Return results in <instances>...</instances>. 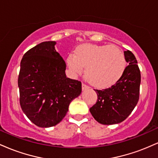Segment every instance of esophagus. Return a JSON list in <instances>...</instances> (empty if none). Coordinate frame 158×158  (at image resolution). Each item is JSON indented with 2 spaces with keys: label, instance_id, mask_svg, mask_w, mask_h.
<instances>
[{
  "label": "esophagus",
  "instance_id": "obj_1",
  "mask_svg": "<svg viewBox=\"0 0 158 158\" xmlns=\"http://www.w3.org/2000/svg\"><path fill=\"white\" fill-rule=\"evenodd\" d=\"M81 88H82V90H88V88H89V87H88V85L83 84L82 83V85H81Z\"/></svg>",
  "mask_w": 158,
  "mask_h": 158
}]
</instances>
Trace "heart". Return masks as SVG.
Wrapping results in <instances>:
<instances>
[{
	"mask_svg": "<svg viewBox=\"0 0 158 158\" xmlns=\"http://www.w3.org/2000/svg\"><path fill=\"white\" fill-rule=\"evenodd\" d=\"M67 64L74 75H80L85 68V76L95 86L106 88L117 82L124 73L126 61L124 53L113 45L85 44L70 54Z\"/></svg>",
	"mask_w": 158,
	"mask_h": 158,
	"instance_id": "obj_1",
	"label": "heart"
}]
</instances>
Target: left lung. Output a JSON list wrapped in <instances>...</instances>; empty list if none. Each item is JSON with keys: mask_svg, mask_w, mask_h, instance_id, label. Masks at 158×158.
Returning <instances> with one entry per match:
<instances>
[{"mask_svg": "<svg viewBox=\"0 0 158 158\" xmlns=\"http://www.w3.org/2000/svg\"><path fill=\"white\" fill-rule=\"evenodd\" d=\"M128 66L117 82L109 88L95 90L97 102L90 112L98 123L103 125L118 124L125 120L139 100L140 71L135 55L124 51Z\"/></svg>", "mask_w": 158, "mask_h": 158, "instance_id": "left-lung-1", "label": "left lung"}]
</instances>
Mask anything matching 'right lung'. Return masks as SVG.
<instances>
[{"label":"right lung","mask_w":158,"mask_h":158,"mask_svg":"<svg viewBox=\"0 0 158 158\" xmlns=\"http://www.w3.org/2000/svg\"><path fill=\"white\" fill-rule=\"evenodd\" d=\"M56 41H44L28 50L21 61L19 81L20 105L37 126H56L80 95L81 83L67 78L66 63L56 52Z\"/></svg>","instance_id":"obj_1"}]
</instances>
